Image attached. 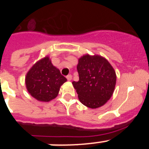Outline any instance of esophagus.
<instances>
[{"mask_svg":"<svg viewBox=\"0 0 149 149\" xmlns=\"http://www.w3.org/2000/svg\"><path fill=\"white\" fill-rule=\"evenodd\" d=\"M66 78L68 81H71V80L72 79V76L71 75V74H68V75L66 76Z\"/></svg>","mask_w":149,"mask_h":149,"instance_id":"34e87169","label":"esophagus"}]
</instances>
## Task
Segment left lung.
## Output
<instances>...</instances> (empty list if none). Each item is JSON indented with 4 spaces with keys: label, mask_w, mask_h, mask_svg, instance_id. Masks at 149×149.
<instances>
[{
    "label": "left lung",
    "mask_w": 149,
    "mask_h": 149,
    "mask_svg": "<svg viewBox=\"0 0 149 149\" xmlns=\"http://www.w3.org/2000/svg\"><path fill=\"white\" fill-rule=\"evenodd\" d=\"M79 81H73L78 98L89 108H97L111 98L115 89L116 75L107 60L98 55H84L77 66Z\"/></svg>",
    "instance_id": "left-lung-1"
}]
</instances>
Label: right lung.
<instances>
[{"mask_svg": "<svg viewBox=\"0 0 149 149\" xmlns=\"http://www.w3.org/2000/svg\"><path fill=\"white\" fill-rule=\"evenodd\" d=\"M66 81L48 56L36 63L25 78L28 93L38 101L45 102L56 98L61 85Z\"/></svg>", "mask_w": 149, "mask_h": 149, "instance_id": "add662e5", "label": "right lung"}]
</instances>
